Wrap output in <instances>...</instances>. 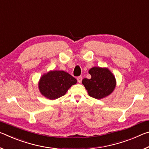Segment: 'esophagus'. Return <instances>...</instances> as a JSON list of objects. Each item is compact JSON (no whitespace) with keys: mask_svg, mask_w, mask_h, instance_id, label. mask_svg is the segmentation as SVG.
Here are the masks:
<instances>
[{"mask_svg":"<svg viewBox=\"0 0 149 149\" xmlns=\"http://www.w3.org/2000/svg\"><path fill=\"white\" fill-rule=\"evenodd\" d=\"M77 81H78V82H79V83H81L82 79H83V77H82L81 76H79V77H77Z\"/></svg>","mask_w":149,"mask_h":149,"instance_id":"obj_1","label":"esophagus"}]
</instances>
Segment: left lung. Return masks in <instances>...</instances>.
I'll use <instances>...</instances> for the list:
<instances>
[{"instance_id": "left-lung-1", "label": "left lung", "mask_w": 149, "mask_h": 149, "mask_svg": "<svg viewBox=\"0 0 149 149\" xmlns=\"http://www.w3.org/2000/svg\"><path fill=\"white\" fill-rule=\"evenodd\" d=\"M89 73L91 78L89 79L84 78L82 84L90 97L101 99L113 92L116 81L114 75L108 68L93 67L89 70Z\"/></svg>"}]
</instances>
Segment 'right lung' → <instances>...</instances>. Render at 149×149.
<instances>
[{"mask_svg":"<svg viewBox=\"0 0 149 149\" xmlns=\"http://www.w3.org/2000/svg\"><path fill=\"white\" fill-rule=\"evenodd\" d=\"M77 80L64 71H50L41 77L39 89L41 94L47 99L54 100L64 96Z\"/></svg>","mask_w":149,"mask_h":149,"instance_id":"1","label":"right lung"}]
</instances>
